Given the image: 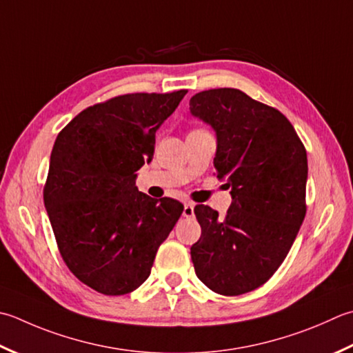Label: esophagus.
Wrapping results in <instances>:
<instances>
[{"label": "esophagus", "instance_id": "1", "mask_svg": "<svg viewBox=\"0 0 353 353\" xmlns=\"http://www.w3.org/2000/svg\"><path fill=\"white\" fill-rule=\"evenodd\" d=\"M183 217H194V203L192 202H186L183 206Z\"/></svg>", "mask_w": 353, "mask_h": 353}]
</instances>
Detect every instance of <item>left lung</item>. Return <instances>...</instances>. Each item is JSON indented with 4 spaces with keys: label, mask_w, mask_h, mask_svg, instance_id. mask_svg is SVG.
<instances>
[{
    "label": "left lung",
    "mask_w": 353,
    "mask_h": 353,
    "mask_svg": "<svg viewBox=\"0 0 353 353\" xmlns=\"http://www.w3.org/2000/svg\"><path fill=\"white\" fill-rule=\"evenodd\" d=\"M190 113L216 133L214 168L232 197L225 217L194 208L196 275L217 294L251 292L277 271L305 220L306 150L286 116L237 88L194 94Z\"/></svg>",
    "instance_id": "1"
}]
</instances>
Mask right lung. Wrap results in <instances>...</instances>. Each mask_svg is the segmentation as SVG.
Instances as JSON below:
<instances>
[{"label":"right lung","mask_w":353,"mask_h":353,"mask_svg":"<svg viewBox=\"0 0 353 353\" xmlns=\"http://www.w3.org/2000/svg\"><path fill=\"white\" fill-rule=\"evenodd\" d=\"M185 94L117 96L81 112L54 141L46 210L65 265L101 294L139 288L183 211L137 190L136 171L151 162L156 131Z\"/></svg>","instance_id":"right-lung-1"}]
</instances>
